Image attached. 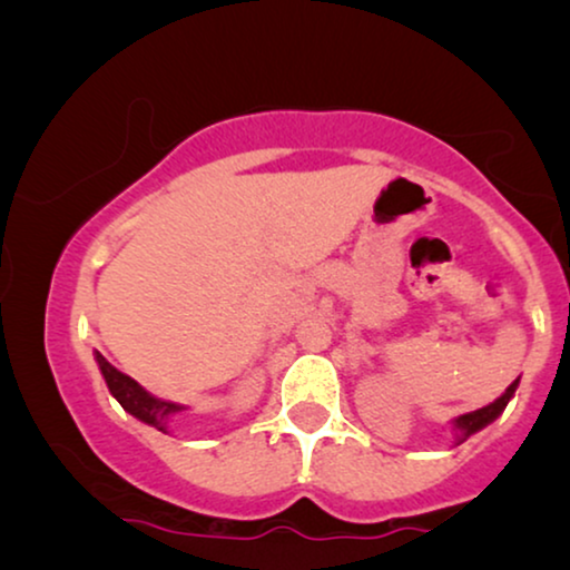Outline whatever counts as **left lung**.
<instances>
[{"label": "left lung", "instance_id": "1", "mask_svg": "<svg viewBox=\"0 0 570 570\" xmlns=\"http://www.w3.org/2000/svg\"><path fill=\"white\" fill-rule=\"evenodd\" d=\"M517 386H519V379L513 381V384H511L509 389H505V392H503L501 396H498L495 402H490L488 407H480V410H474V412H466V415H459V417L454 420L456 441L462 443V441L470 439L472 433H478V431H482V428H485L488 423H493V420L505 410V404L511 402V396H513V392H517Z\"/></svg>", "mask_w": 570, "mask_h": 570}]
</instances>
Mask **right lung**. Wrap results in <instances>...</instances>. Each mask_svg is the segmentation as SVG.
<instances>
[{
  "mask_svg": "<svg viewBox=\"0 0 570 570\" xmlns=\"http://www.w3.org/2000/svg\"><path fill=\"white\" fill-rule=\"evenodd\" d=\"M96 361H98V368H100V373H104V379L108 384V392L119 400L121 407L127 410L129 415L142 420V423L158 428V431H163V433H168V423L174 420V415H178V412L184 410L181 404L158 400V396L147 394L135 379H129L127 373L116 371L114 365L108 363L100 353H96Z\"/></svg>",
  "mask_w": 570,
  "mask_h": 570,
  "instance_id": "obj_1",
  "label": "right lung"
}]
</instances>
